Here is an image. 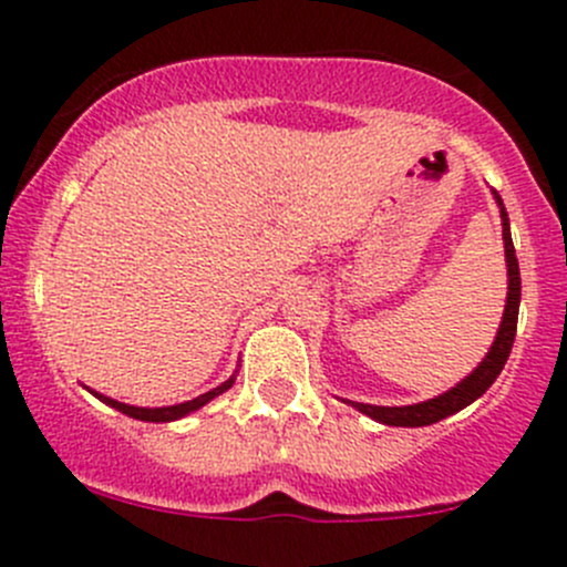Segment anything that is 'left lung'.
Segmentation results:
<instances>
[{
	"label": "left lung",
	"mask_w": 567,
	"mask_h": 567,
	"mask_svg": "<svg viewBox=\"0 0 567 567\" xmlns=\"http://www.w3.org/2000/svg\"><path fill=\"white\" fill-rule=\"evenodd\" d=\"M496 205H499V219H502V241H505V262H507V299H505V312H502L499 331H496L494 342H491L488 353H485L483 362L461 379L453 390L444 394H436L431 400H422V403L411 405H370V403H353L346 400L353 409L368 414L370 420L381 422V425H394V427H422L433 425L439 420H447L450 414H458L461 409H466L468 403H474L477 398H483L485 390L496 381V375L505 368L507 357H511L513 340H516V323H518V305H522V274H518V257L513 249L511 238V219H507L505 203H502L499 194L491 188Z\"/></svg>",
	"instance_id": "obj_1"
}]
</instances>
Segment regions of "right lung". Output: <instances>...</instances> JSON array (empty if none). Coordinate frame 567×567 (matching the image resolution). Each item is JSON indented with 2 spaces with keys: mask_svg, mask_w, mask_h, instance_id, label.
<instances>
[{
  "mask_svg": "<svg viewBox=\"0 0 567 567\" xmlns=\"http://www.w3.org/2000/svg\"><path fill=\"white\" fill-rule=\"evenodd\" d=\"M233 384H236V373H233L230 379L225 381V384L214 386V390H210V392H205V394H199V398H194V400H186V403L162 405V409H142V405H128V403H120V400H114V398H106V394H101V392L90 390V386H87V392H93L95 398L101 400V403H106V405H112V409L123 411L125 416H134V420H142V422H175V420H183V416H188V414H192V411L203 409L205 403H210V400H214V398H219V394L230 390Z\"/></svg>",
  "mask_w": 567,
  "mask_h": 567,
  "instance_id": "right-lung-1",
  "label": "right lung"
}]
</instances>
